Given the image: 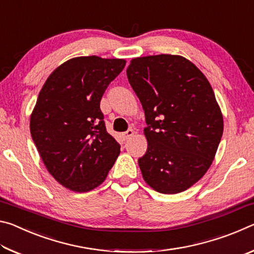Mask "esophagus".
<instances>
[{"label": "esophagus", "instance_id": "esophagus-1", "mask_svg": "<svg viewBox=\"0 0 254 254\" xmlns=\"http://www.w3.org/2000/svg\"><path fill=\"white\" fill-rule=\"evenodd\" d=\"M133 134H134V131H133L132 128H128L127 131L122 133V136H123L124 140H128L131 136H133Z\"/></svg>", "mask_w": 254, "mask_h": 254}]
</instances>
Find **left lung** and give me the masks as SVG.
Returning <instances> with one entry per match:
<instances>
[{"mask_svg": "<svg viewBox=\"0 0 254 254\" xmlns=\"http://www.w3.org/2000/svg\"><path fill=\"white\" fill-rule=\"evenodd\" d=\"M127 75L148 124L147 152L137 160L144 182L161 194L186 190L208 170L223 134L212 86L178 55L134 58Z\"/></svg>", "mask_w": 254, "mask_h": 254, "instance_id": "obj_1", "label": "left lung"}]
</instances>
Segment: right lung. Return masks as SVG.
<instances>
[{
    "mask_svg": "<svg viewBox=\"0 0 254 254\" xmlns=\"http://www.w3.org/2000/svg\"><path fill=\"white\" fill-rule=\"evenodd\" d=\"M124 59L97 56L67 60L42 86L30 117V132L49 174L72 191L104 182L120 153L106 131L100 103L123 70Z\"/></svg>",
    "mask_w": 254,
    "mask_h": 254,
    "instance_id": "add662e5",
    "label": "right lung"
}]
</instances>
